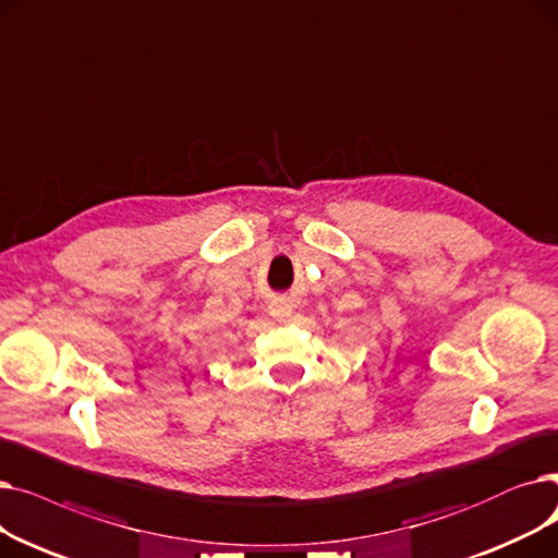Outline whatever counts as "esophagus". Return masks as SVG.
<instances>
[{
  "label": "esophagus",
  "mask_w": 558,
  "mask_h": 558,
  "mask_svg": "<svg viewBox=\"0 0 558 558\" xmlns=\"http://www.w3.org/2000/svg\"><path fill=\"white\" fill-rule=\"evenodd\" d=\"M275 313H277V315H283V313H281V308H277V311H275Z\"/></svg>",
  "instance_id": "34e87169"
}]
</instances>
